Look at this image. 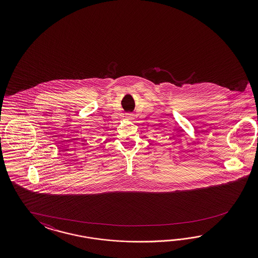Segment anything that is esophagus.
Returning a JSON list of instances; mask_svg holds the SVG:
<instances>
[{"label":"esophagus","mask_w":258,"mask_h":258,"mask_svg":"<svg viewBox=\"0 0 258 258\" xmlns=\"http://www.w3.org/2000/svg\"><path fill=\"white\" fill-rule=\"evenodd\" d=\"M126 117L131 118V119H132V118H133V114H131V113H127V114H126Z\"/></svg>","instance_id":"34e87169"}]
</instances>
